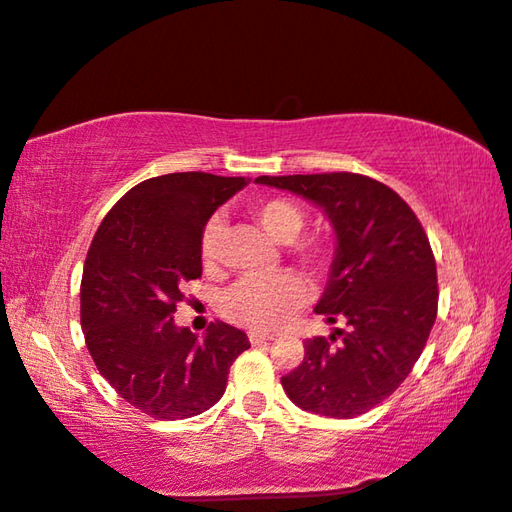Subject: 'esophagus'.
<instances>
[{
	"instance_id": "34e87169",
	"label": "esophagus",
	"mask_w": 512,
	"mask_h": 512,
	"mask_svg": "<svg viewBox=\"0 0 512 512\" xmlns=\"http://www.w3.org/2000/svg\"><path fill=\"white\" fill-rule=\"evenodd\" d=\"M271 339H274V337L263 335V333H249V342H252L254 346H265V344L271 342Z\"/></svg>"
}]
</instances>
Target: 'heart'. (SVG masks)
Returning <instances> with one entry per match:
<instances>
[{"label": "heart", "mask_w": 512, "mask_h": 512, "mask_svg": "<svg viewBox=\"0 0 512 512\" xmlns=\"http://www.w3.org/2000/svg\"><path fill=\"white\" fill-rule=\"evenodd\" d=\"M249 214L276 243H293L306 223L304 210L287 197H260L249 203ZM219 241L221 221L210 219L201 234V260L206 267L217 263ZM293 254L304 265L322 269L331 258V247L320 238H306V241L293 245ZM304 300V282L291 274H280L274 278H247L236 282L227 291L223 311L232 322L241 326L254 328V331H274L300 309Z\"/></svg>", "instance_id": "heart-1"}]
</instances>
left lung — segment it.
<instances>
[{
  "mask_svg": "<svg viewBox=\"0 0 512 512\" xmlns=\"http://www.w3.org/2000/svg\"><path fill=\"white\" fill-rule=\"evenodd\" d=\"M256 184L315 203L337 238L315 313L346 322V331L306 339L304 359L282 388L306 412L366 414L412 372L436 322V260L423 225L392 188L366 175H263Z\"/></svg>",
  "mask_w": 512,
  "mask_h": 512,
  "instance_id": "8db88e82",
  "label": "left lung"
}]
</instances>
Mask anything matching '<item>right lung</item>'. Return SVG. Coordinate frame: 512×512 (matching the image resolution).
I'll use <instances>...</instances> for the list:
<instances>
[{"instance_id": "1", "label": "right lung", "mask_w": 512, "mask_h": 512, "mask_svg": "<svg viewBox=\"0 0 512 512\" xmlns=\"http://www.w3.org/2000/svg\"><path fill=\"white\" fill-rule=\"evenodd\" d=\"M245 177L170 173L131 188L107 217L85 258L81 326L98 372L124 401L155 420L210 410L243 331L210 324L199 339L173 320L181 287L201 278V234Z\"/></svg>"}]
</instances>
